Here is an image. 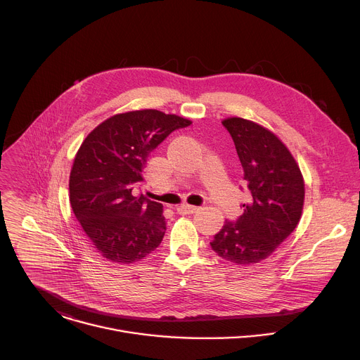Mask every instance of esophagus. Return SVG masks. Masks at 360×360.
Masks as SVG:
<instances>
[{"label": "esophagus", "mask_w": 360, "mask_h": 360, "mask_svg": "<svg viewBox=\"0 0 360 360\" xmlns=\"http://www.w3.org/2000/svg\"><path fill=\"white\" fill-rule=\"evenodd\" d=\"M196 211H198L196 207H192V205H186V203L179 205V207L176 208V212L181 214V215H192V214H195Z\"/></svg>", "instance_id": "esophagus-1"}]
</instances>
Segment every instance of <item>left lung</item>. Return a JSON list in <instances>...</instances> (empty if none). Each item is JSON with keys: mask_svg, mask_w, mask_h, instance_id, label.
Wrapping results in <instances>:
<instances>
[{"mask_svg": "<svg viewBox=\"0 0 360 360\" xmlns=\"http://www.w3.org/2000/svg\"><path fill=\"white\" fill-rule=\"evenodd\" d=\"M222 124L235 142L250 196L248 203H242L243 214L235 222L224 224L211 248L236 265L258 264L299 224L304 200L303 176L289 149L269 129L238 117Z\"/></svg>", "mask_w": 360, "mask_h": 360, "instance_id": "1", "label": "left lung"}]
</instances>
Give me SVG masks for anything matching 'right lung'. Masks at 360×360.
I'll return each mask as SVG.
<instances>
[{
    "label": "right lung",
    "mask_w": 360,
    "mask_h": 360,
    "mask_svg": "<svg viewBox=\"0 0 360 360\" xmlns=\"http://www.w3.org/2000/svg\"><path fill=\"white\" fill-rule=\"evenodd\" d=\"M191 121L157 110L117 114L81 143L70 174L74 215L110 262L134 264L155 250L167 231L162 203L138 193L149 153Z\"/></svg>",
    "instance_id": "right-lung-1"
}]
</instances>
